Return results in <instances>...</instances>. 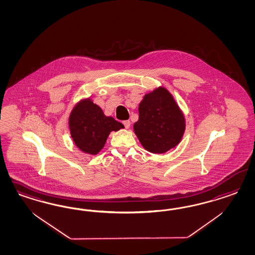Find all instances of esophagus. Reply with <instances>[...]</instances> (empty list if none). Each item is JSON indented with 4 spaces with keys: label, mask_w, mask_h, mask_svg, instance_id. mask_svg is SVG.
<instances>
[{
    "label": "esophagus",
    "mask_w": 255,
    "mask_h": 255,
    "mask_svg": "<svg viewBox=\"0 0 255 255\" xmlns=\"http://www.w3.org/2000/svg\"><path fill=\"white\" fill-rule=\"evenodd\" d=\"M124 125L126 129H129L130 126H131V122L130 121H124Z\"/></svg>",
    "instance_id": "1"
}]
</instances>
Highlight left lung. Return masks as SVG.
Wrapping results in <instances>:
<instances>
[{
  "label": "left lung",
  "mask_w": 255,
  "mask_h": 255,
  "mask_svg": "<svg viewBox=\"0 0 255 255\" xmlns=\"http://www.w3.org/2000/svg\"><path fill=\"white\" fill-rule=\"evenodd\" d=\"M138 111L133 131L147 151L162 154L180 143L185 132V117L166 88L160 86L146 93Z\"/></svg>",
  "instance_id": "obj_1"
}]
</instances>
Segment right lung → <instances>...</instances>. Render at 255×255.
<instances>
[{
	"instance_id": "1",
	"label": "right lung",
	"mask_w": 255,
	"mask_h": 255,
	"mask_svg": "<svg viewBox=\"0 0 255 255\" xmlns=\"http://www.w3.org/2000/svg\"><path fill=\"white\" fill-rule=\"evenodd\" d=\"M69 130L75 145L82 152L96 155L105 147L111 131L124 129V124L105 115L91 97L83 98L72 109Z\"/></svg>"
}]
</instances>
